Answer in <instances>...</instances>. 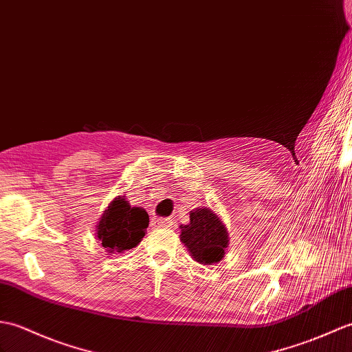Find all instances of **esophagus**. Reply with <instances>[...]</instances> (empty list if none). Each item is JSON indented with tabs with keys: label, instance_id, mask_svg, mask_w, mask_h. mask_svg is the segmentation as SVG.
<instances>
[{
	"label": "esophagus",
	"instance_id": "esophagus-1",
	"mask_svg": "<svg viewBox=\"0 0 352 352\" xmlns=\"http://www.w3.org/2000/svg\"><path fill=\"white\" fill-rule=\"evenodd\" d=\"M154 225L156 226H159V228H173V225H174V222L170 219H156L154 220Z\"/></svg>",
	"mask_w": 352,
	"mask_h": 352
}]
</instances>
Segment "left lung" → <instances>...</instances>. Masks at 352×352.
Segmentation results:
<instances>
[{
  "label": "left lung",
  "instance_id": "obj_1",
  "mask_svg": "<svg viewBox=\"0 0 352 352\" xmlns=\"http://www.w3.org/2000/svg\"><path fill=\"white\" fill-rule=\"evenodd\" d=\"M179 239L196 263L217 264L228 248V231L213 210L201 207L190 211V222L182 225Z\"/></svg>",
  "mask_w": 352,
  "mask_h": 352
}]
</instances>
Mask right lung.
Instances as JSON below:
<instances>
[{
  "mask_svg": "<svg viewBox=\"0 0 352 352\" xmlns=\"http://www.w3.org/2000/svg\"><path fill=\"white\" fill-rule=\"evenodd\" d=\"M148 222V213L144 208L132 207L124 196H118L103 211L96 226V236L109 253H122L141 243Z\"/></svg>",
  "mask_w": 352,
  "mask_h": 352,
  "instance_id": "1",
  "label": "right lung"
}]
</instances>
